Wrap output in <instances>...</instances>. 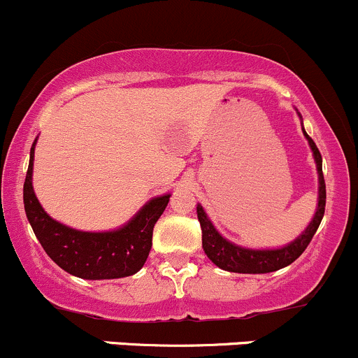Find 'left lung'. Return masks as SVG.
<instances>
[{
	"instance_id": "left-lung-1",
	"label": "left lung",
	"mask_w": 358,
	"mask_h": 358,
	"mask_svg": "<svg viewBox=\"0 0 358 358\" xmlns=\"http://www.w3.org/2000/svg\"><path fill=\"white\" fill-rule=\"evenodd\" d=\"M303 136L309 141V147L313 150L314 162H316L317 169V178H319V191H317V208L314 213L313 220L307 225V229L303 230L301 236L295 241H292L290 244L283 245L280 249H249L242 248V245L232 244L230 241H227L225 237H222L218 234V230L215 229L208 215L205 213L201 205L196 206L198 211V220L201 225V234H203V249H205V255L210 257L211 263L217 264L218 268L225 271L232 273H270L282 270V268L288 266V264L294 263L299 256L306 251V248L309 245V242L313 241L314 234H316L319 224H321L322 217H324V206H326V184H324V176H322V157L319 153L316 143L313 141V138L306 133V129L302 128Z\"/></svg>"
}]
</instances>
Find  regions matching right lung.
Listing matches in <instances>:
<instances>
[{"instance_id":"1","label":"right lung","mask_w":358,"mask_h":358,"mask_svg":"<svg viewBox=\"0 0 358 358\" xmlns=\"http://www.w3.org/2000/svg\"><path fill=\"white\" fill-rule=\"evenodd\" d=\"M37 141V140H36ZM34 141L24 184L25 213L34 234L48 256L73 276L85 280H113L134 275L143 268L152 249L153 227L164 213L171 194L152 198L121 229L83 232L49 217L32 187Z\"/></svg>"}]
</instances>
